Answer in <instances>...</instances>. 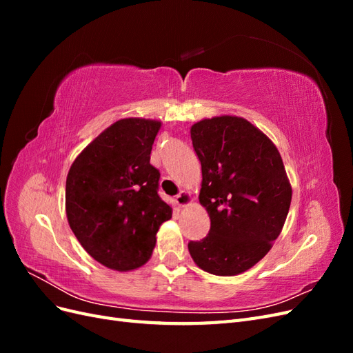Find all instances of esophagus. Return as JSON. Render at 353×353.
Wrapping results in <instances>:
<instances>
[{
  "label": "esophagus",
  "mask_w": 353,
  "mask_h": 353,
  "mask_svg": "<svg viewBox=\"0 0 353 353\" xmlns=\"http://www.w3.org/2000/svg\"><path fill=\"white\" fill-rule=\"evenodd\" d=\"M175 201H176V205L179 208H185V206H190L191 203H193V196H191L188 191H183V193H179L176 196Z\"/></svg>",
  "instance_id": "esophagus-1"
}]
</instances>
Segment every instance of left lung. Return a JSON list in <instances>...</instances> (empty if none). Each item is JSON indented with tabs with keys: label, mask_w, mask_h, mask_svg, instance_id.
I'll return each mask as SVG.
<instances>
[{
	"label": "left lung",
	"mask_w": 353,
	"mask_h": 353,
	"mask_svg": "<svg viewBox=\"0 0 353 353\" xmlns=\"http://www.w3.org/2000/svg\"><path fill=\"white\" fill-rule=\"evenodd\" d=\"M201 163L200 205L210 230L188 250L199 268L232 276L250 270L280 236L292 203L281 154L258 126L222 114L191 126Z\"/></svg>",
	"instance_id": "8db88e82"
}]
</instances>
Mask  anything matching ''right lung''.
Wrapping results in <instances>:
<instances>
[{
	"label": "right lung",
	"mask_w": 353,
	"mask_h": 353,
	"mask_svg": "<svg viewBox=\"0 0 353 353\" xmlns=\"http://www.w3.org/2000/svg\"><path fill=\"white\" fill-rule=\"evenodd\" d=\"M162 122L116 121L73 160L66 178V216L87 253L126 272L152 258L160 225L172 208L159 197L160 172L150 165Z\"/></svg>",
	"instance_id": "right-lung-1"
}]
</instances>
